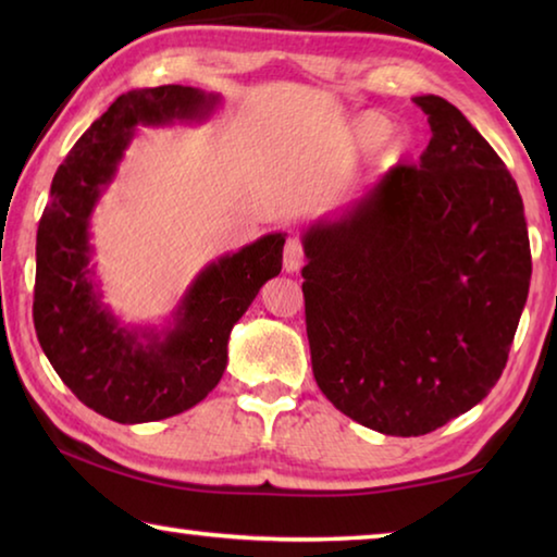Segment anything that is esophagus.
<instances>
[{"mask_svg": "<svg viewBox=\"0 0 557 557\" xmlns=\"http://www.w3.org/2000/svg\"><path fill=\"white\" fill-rule=\"evenodd\" d=\"M282 262H285L287 272H297L301 268V262H305V248H301V240L297 238V235H292V238L287 240L285 258H282Z\"/></svg>", "mask_w": 557, "mask_h": 557, "instance_id": "obj_1", "label": "esophagus"}]
</instances>
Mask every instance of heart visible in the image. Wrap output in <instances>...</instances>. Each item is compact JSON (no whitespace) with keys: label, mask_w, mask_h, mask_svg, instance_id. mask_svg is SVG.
Listing matches in <instances>:
<instances>
[{"label":"heart","mask_w":557,"mask_h":557,"mask_svg":"<svg viewBox=\"0 0 557 557\" xmlns=\"http://www.w3.org/2000/svg\"><path fill=\"white\" fill-rule=\"evenodd\" d=\"M391 132V120L379 115V112H371V115H363L356 125V139L361 145H379L381 139Z\"/></svg>","instance_id":"b5f03b06"}]
</instances>
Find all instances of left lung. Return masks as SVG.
Instances as JSON below:
<instances>
[{"instance_id":"1","label":"left lung","mask_w":557,"mask_h":557,"mask_svg":"<svg viewBox=\"0 0 557 557\" xmlns=\"http://www.w3.org/2000/svg\"><path fill=\"white\" fill-rule=\"evenodd\" d=\"M432 137L334 221L305 233L319 391L383 435L418 437L482 403L506 369L531 285L523 201L492 145L440 96Z\"/></svg>"}]
</instances>
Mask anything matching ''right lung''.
<instances>
[{
	"instance_id": "1",
	"label": "right lung",
	"mask_w": 557,
	"mask_h": 557,
	"mask_svg": "<svg viewBox=\"0 0 557 557\" xmlns=\"http://www.w3.org/2000/svg\"><path fill=\"white\" fill-rule=\"evenodd\" d=\"M215 106L219 96L188 86L120 96L63 159L39 221L36 336L75 398L122 425L172 418L201 403L228 363L233 324L282 270L285 233L262 235L211 262L162 332L120 326L100 301L90 268V213L115 176L135 127L203 120Z\"/></svg>"
}]
</instances>
